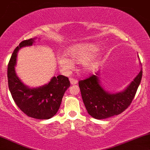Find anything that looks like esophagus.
<instances>
[{
    "label": "esophagus",
    "mask_w": 150,
    "mask_h": 150,
    "mask_svg": "<svg viewBox=\"0 0 150 150\" xmlns=\"http://www.w3.org/2000/svg\"><path fill=\"white\" fill-rule=\"evenodd\" d=\"M70 83H71V85H75V84L77 83V80H76V79L70 78Z\"/></svg>",
    "instance_id": "obj_1"
}]
</instances>
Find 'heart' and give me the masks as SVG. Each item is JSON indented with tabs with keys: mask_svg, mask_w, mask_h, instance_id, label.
Instances as JSON below:
<instances>
[{
	"mask_svg": "<svg viewBox=\"0 0 150 150\" xmlns=\"http://www.w3.org/2000/svg\"><path fill=\"white\" fill-rule=\"evenodd\" d=\"M97 50V46L92 43L77 44L67 50L66 54L70 59L65 55H60L57 58L58 62L62 68L67 70L73 67L72 60L81 63L84 71L90 72L96 69L99 64V58L94 54Z\"/></svg>",
	"mask_w": 150,
	"mask_h": 150,
	"instance_id": "1",
	"label": "heart"
}]
</instances>
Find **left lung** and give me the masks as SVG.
Wrapping results in <instances>:
<instances>
[{"label": "left lung", "mask_w": 150, "mask_h": 150, "mask_svg": "<svg viewBox=\"0 0 150 150\" xmlns=\"http://www.w3.org/2000/svg\"><path fill=\"white\" fill-rule=\"evenodd\" d=\"M98 76L99 73L92 75L78 83L89 114L96 119H104L120 114L130 106L140 84L142 70L125 89L116 94L105 91L100 85Z\"/></svg>", "instance_id": "obj_1"}]
</instances>
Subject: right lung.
Masks as SVG:
<instances>
[{
	"label": "right lung",
	"instance_id": "right-lung-1",
	"mask_svg": "<svg viewBox=\"0 0 150 150\" xmlns=\"http://www.w3.org/2000/svg\"><path fill=\"white\" fill-rule=\"evenodd\" d=\"M34 40L22 41L13 51L8 66V87L13 100L22 112L37 119H49L56 114L70 83L68 77L61 75L37 88H30L22 83L15 70L17 53L21 48L32 46Z\"/></svg>",
	"mask_w": 150,
	"mask_h": 150
}]
</instances>
